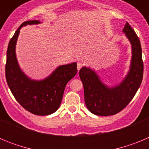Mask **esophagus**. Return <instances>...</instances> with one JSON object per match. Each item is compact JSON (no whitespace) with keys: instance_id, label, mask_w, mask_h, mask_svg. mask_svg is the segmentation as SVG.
<instances>
[{"instance_id":"obj_1","label":"esophagus","mask_w":149,"mask_h":149,"mask_svg":"<svg viewBox=\"0 0 149 149\" xmlns=\"http://www.w3.org/2000/svg\"><path fill=\"white\" fill-rule=\"evenodd\" d=\"M82 66H83V64L81 63H77V70H80V69H81V68H82Z\"/></svg>"}]
</instances>
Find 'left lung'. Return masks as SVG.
Here are the masks:
<instances>
[{"instance_id":"left-lung-1","label":"left lung","mask_w":149,"mask_h":149,"mask_svg":"<svg viewBox=\"0 0 149 149\" xmlns=\"http://www.w3.org/2000/svg\"><path fill=\"white\" fill-rule=\"evenodd\" d=\"M123 32L131 44L132 57L128 74L119 85L108 87L89 68L83 67L79 72L84 85L86 107L95 115L107 116L118 113L131 102L143 81V62L140 41L127 22Z\"/></svg>"}]
</instances>
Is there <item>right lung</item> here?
<instances>
[{
	"mask_svg": "<svg viewBox=\"0 0 149 149\" xmlns=\"http://www.w3.org/2000/svg\"><path fill=\"white\" fill-rule=\"evenodd\" d=\"M39 21L24 22L10 39L6 51L5 72L8 86L16 101L34 115L47 116L58 110L67 83L77 74V63L60 65L42 81H33L21 70L15 55V45L20 29Z\"/></svg>",
	"mask_w": 149,
	"mask_h": 149,
	"instance_id": "1",
	"label": "right lung"
}]
</instances>
